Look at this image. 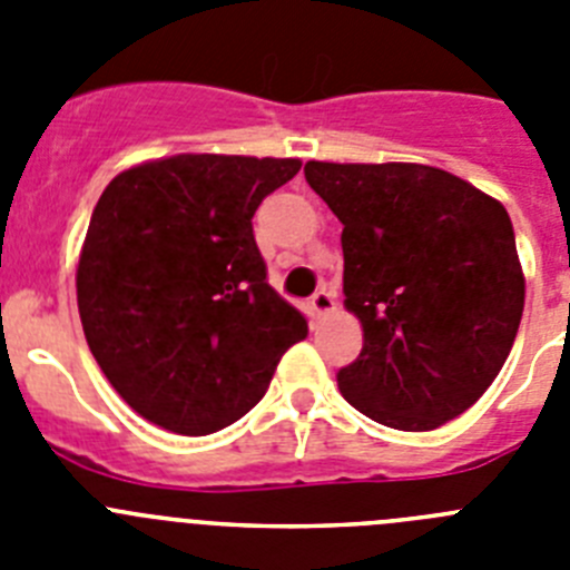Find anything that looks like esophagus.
Masks as SVG:
<instances>
[{
  "label": "esophagus",
  "mask_w": 570,
  "mask_h": 570,
  "mask_svg": "<svg viewBox=\"0 0 570 570\" xmlns=\"http://www.w3.org/2000/svg\"><path fill=\"white\" fill-rule=\"evenodd\" d=\"M311 308H314L320 316L331 314V311L336 308V296L331 294V291H325V288L316 291V294L311 296Z\"/></svg>",
  "instance_id": "1"
}]
</instances>
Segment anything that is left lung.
Masks as SVG:
<instances>
[{"label":"left lung","instance_id":"left-lung-1","mask_svg":"<svg viewBox=\"0 0 570 570\" xmlns=\"http://www.w3.org/2000/svg\"><path fill=\"white\" fill-rule=\"evenodd\" d=\"M342 223L345 308L362 351L340 367L360 414L434 431L488 391L517 340L525 279L508 210L431 165L308 163Z\"/></svg>","mask_w":570,"mask_h":570}]
</instances>
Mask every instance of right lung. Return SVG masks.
<instances>
[{"label":"right lung","mask_w":570,"mask_h":570,"mask_svg":"<svg viewBox=\"0 0 570 570\" xmlns=\"http://www.w3.org/2000/svg\"><path fill=\"white\" fill-rule=\"evenodd\" d=\"M299 159L179 154L99 196L77 268L85 340L116 394L154 425L205 436L265 396L308 322L268 285L256 208Z\"/></svg>","instance_id":"obj_1"}]
</instances>
